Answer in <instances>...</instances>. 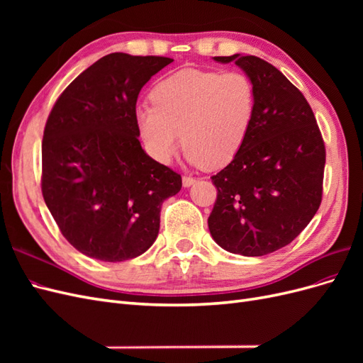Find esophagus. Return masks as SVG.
Segmentation results:
<instances>
[{
  "label": "esophagus",
  "mask_w": 363,
  "mask_h": 363,
  "mask_svg": "<svg viewBox=\"0 0 363 363\" xmlns=\"http://www.w3.org/2000/svg\"><path fill=\"white\" fill-rule=\"evenodd\" d=\"M194 183H195L194 177H188V175H184V177H183V186H184V188H191Z\"/></svg>",
  "instance_id": "esophagus-1"
}]
</instances>
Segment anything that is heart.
<instances>
[{
	"label": "heart",
	"instance_id": "obj_1",
	"mask_svg": "<svg viewBox=\"0 0 363 363\" xmlns=\"http://www.w3.org/2000/svg\"><path fill=\"white\" fill-rule=\"evenodd\" d=\"M136 108L150 155L168 163L179 150L206 169L223 168L242 147L255 115V87L242 72L182 69L160 80Z\"/></svg>",
	"mask_w": 363,
	"mask_h": 363
}]
</instances>
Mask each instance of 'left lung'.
Here are the masks:
<instances>
[{"label": "left lung", "mask_w": 363, "mask_h": 363, "mask_svg": "<svg viewBox=\"0 0 363 363\" xmlns=\"http://www.w3.org/2000/svg\"><path fill=\"white\" fill-rule=\"evenodd\" d=\"M235 65L255 87V115L233 160L212 177L218 189L207 219L228 252L265 256L291 244L323 199L325 147L303 94L256 56L213 57Z\"/></svg>", "instance_id": "obj_1"}]
</instances>
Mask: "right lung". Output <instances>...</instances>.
Wrapping results in <instances>:
<instances>
[{
    "instance_id": "right-lung-1",
    "label": "right lung",
    "mask_w": 363,
    "mask_h": 363,
    "mask_svg": "<svg viewBox=\"0 0 363 363\" xmlns=\"http://www.w3.org/2000/svg\"><path fill=\"white\" fill-rule=\"evenodd\" d=\"M174 62L112 52L63 91L42 140V195L68 242L84 256L124 262L159 235L162 203L182 177L142 150L136 101Z\"/></svg>"
}]
</instances>
